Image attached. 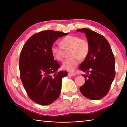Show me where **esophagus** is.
<instances>
[{"mask_svg": "<svg viewBox=\"0 0 127 127\" xmlns=\"http://www.w3.org/2000/svg\"><path fill=\"white\" fill-rule=\"evenodd\" d=\"M68 74L69 76H75L76 75L75 73L72 72H69Z\"/></svg>", "mask_w": 127, "mask_h": 127, "instance_id": "obj_1", "label": "esophagus"}]
</instances>
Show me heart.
<instances>
[{"label":"heart","mask_w":127,"mask_h":127,"mask_svg":"<svg viewBox=\"0 0 127 127\" xmlns=\"http://www.w3.org/2000/svg\"><path fill=\"white\" fill-rule=\"evenodd\" d=\"M60 46L53 45L51 52L54 58L58 61H63L65 57L64 50L69 51L70 57L63 64V68L68 71H73L77 66L79 60L85 59L88 55L90 45L85 38H79L76 35H67L60 42Z\"/></svg>","instance_id":"1"}]
</instances>
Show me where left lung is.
I'll use <instances>...</instances> for the list:
<instances>
[{
	"instance_id": "1",
	"label": "left lung",
	"mask_w": 127,
	"mask_h": 127,
	"mask_svg": "<svg viewBox=\"0 0 127 127\" xmlns=\"http://www.w3.org/2000/svg\"><path fill=\"white\" fill-rule=\"evenodd\" d=\"M76 31L85 34L90 45L88 55L79 66L86 72L82 75L85 82L79 90L86 98L98 100L108 93L116 75L113 53L104 36L88 29Z\"/></svg>"
}]
</instances>
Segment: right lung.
Instances as JSON below:
<instances>
[{"mask_svg":"<svg viewBox=\"0 0 127 127\" xmlns=\"http://www.w3.org/2000/svg\"><path fill=\"white\" fill-rule=\"evenodd\" d=\"M68 34L43 31L30 37L23 47L19 60L20 78L29 97L39 104H50L59 96L62 78L68 73L57 72L60 66L51 49L58 38Z\"/></svg>","mask_w":127,"mask_h":127,"instance_id":"1","label":"right lung"}]
</instances>
